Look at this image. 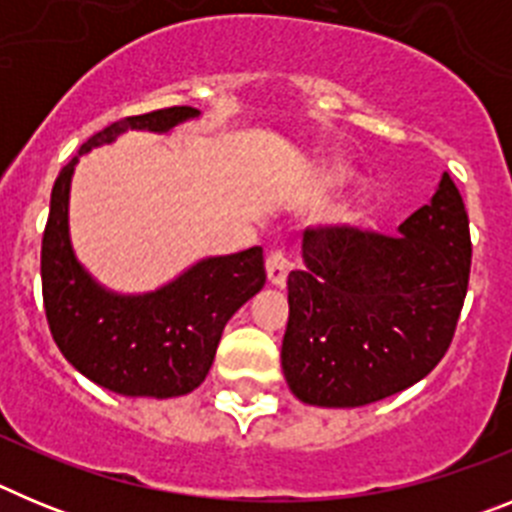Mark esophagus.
<instances>
[{
    "mask_svg": "<svg viewBox=\"0 0 512 512\" xmlns=\"http://www.w3.org/2000/svg\"><path fill=\"white\" fill-rule=\"evenodd\" d=\"M289 269H292V264H289V259L284 256V251H271L269 256H266V277H269V282L274 284V287H284V282H287L289 277Z\"/></svg>",
    "mask_w": 512,
    "mask_h": 512,
    "instance_id": "obj_1",
    "label": "esophagus"
}]
</instances>
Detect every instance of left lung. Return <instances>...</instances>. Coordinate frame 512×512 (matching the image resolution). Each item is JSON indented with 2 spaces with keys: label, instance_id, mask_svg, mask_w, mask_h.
<instances>
[{
  "label": "left lung",
  "instance_id": "8db88e82",
  "mask_svg": "<svg viewBox=\"0 0 512 512\" xmlns=\"http://www.w3.org/2000/svg\"><path fill=\"white\" fill-rule=\"evenodd\" d=\"M287 279L282 369L297 400L361 408L408 390L449 351L472 241L461 194L441 176L397 235L307 228Z\"/></svg>",
  "mask_w": 512,
  "mask_h": 512
}]
</instances>
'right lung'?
<instances>
[{"label":"right lung","mask_w":512,"mask_h":512,"mask_svg":"<svg viewBox=\"0 0 512 512\" xmlns=\"http://www.w3.org/2000/svg\"><path fill=\"white\" fill-rule=\"evenodd\" d=\"M197 117L194 107H169L112 122L79 148L53 184L40 251L48 325L76 372L117 395L166 400L197 390L215 361L225 323L266 282L261 246L207 256L164 287L140 295L107 289L76 259L69 194L79 158L128 130L164 135Z\"/></svg>","instance_id":"1"}]
</instances>
